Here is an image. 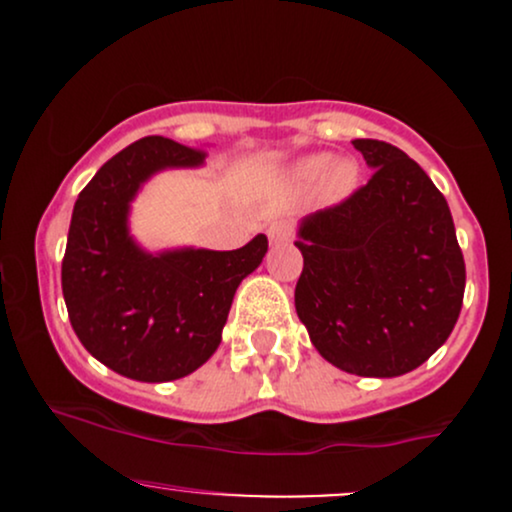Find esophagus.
I'll return each instance as SVG.
<instances>
[{"label": "esophagus", "instance_id": "obj_1", "mask_svg": "<svg viewBox=\"0 0 512 512\" xmlns=\"http://www.w3.org/2000/svg\"><path fill=\"white\" fill-rule=\"evenodd\" d=\"M291 233H293V226L291 221L286 219H276L267 226V236L272 243H286V240L291 238Z\"/></svg>", "mask_w": 512, "mask_h": 512}]
</instances>
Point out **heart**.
<instances>
[{
    "mask_svg": "<svg viewBox=\"0 0 512 512\" xmlns=\"http://www.w3.org/2000/svg\"><path fill=\"white\" fill-rule=\"evenodd\" d=\"M322 179L320 192L325 202H342L356 190L358 185V166L351 158H337L334 161L332 154L317 151V154H308L298 158L291 168V180L298 187H313Z\"/></svg>",
    "mask_w": 512,
    "mask_h": 512,
    "instance_id": "b5f03b06",
    "label": "heart"
}]
</instances>
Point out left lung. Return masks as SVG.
I'll use <instances>...</instances> for the list:
<instances>
[{
    "label": "left lung",
    "mask_w": 512,
    "mask_h": 512,
    "mask_svg": "<svg viewBox=\"0 0 512 512\" xmlns=\"http://www.w3.org/2000/svg\"><path fill=\"white\" fill-rule=\"evenodd\" d=\"M373 178L298 223L296 313L325 361L361 378H397L450 337L464 260L450 207L424 168L378 139H354Z\"/></svg>",
    "instance_id": "obj_1"
}]
</instances>
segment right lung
<instances>
[{"label":"right lung","mask_w":512,"mask_h":512,"mask_svg":"<svg viewBox=\"0 0 512 512\" xmlns=\"http://www.w3.org/2000/svg\"><path fill=\"white\" fill-rule=\"evenodd\" d=\"M204 151L144 137L110 158L81 190L62 260L69 320L93 358L139 383L185 378L219 349L233 296L267 252L257 233L238 250L149 252L129 233L144 182L202 168Z\"/></svg>","instance_id":"add662e5"}]
</instances>
